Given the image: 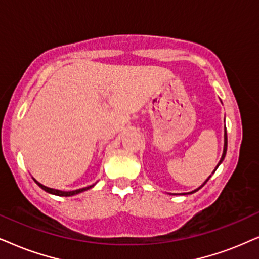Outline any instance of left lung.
<instances>
[{
    "mask_svg": "<svg viewBox=\"0 0 259 259\" xmlns=\"http://www.w3.org/2000/svg\"><path fill=\"white\" fill-rule=\"evenodd\" d=\"M226 152H227V132H226V126H225V145H224V153H222V156H221L220 161H219V163H218L217 168L219 167V166H220V163H221L222 161H224V159H225V156H226ZM217 168H215V169H214V172H215V171H217ZM214 172H212V173H214ZM210 177H211V176H209V178H210ZM209 178H208V179H207V181H205L204 183H203V184H202L201 186H199V188H197V189H196V190H194V191H191V192H188V194H194V192H196V191H198V190H199V189H201V188H202V186H204V184H205V183H207V182L209 181ZM182 195H186V194H182Z\"/></svg>",
    "mask_w": 259,
    "mask_h": 259,
    "instance_id": "obj_1",
    "label": "left lung"
}]
</instances>
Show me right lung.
<instances>
[{
	"mask_svg": "<svg viewBox=\"0 0 259 259\" xmlns=\"http://www.w3.org/2000/svg\"><path fill=\"white\" fill-rule=\"evenodd\" d=\"M33 181H34L35 183H37V184L39 185V188H41L42 190H44V191L49 192V194L56 195V196H64V197H68V196H74V195H77V194H80V192H83V191H86V190L91 189V188H93V186L96 185V184H93V185L86 186V188H82V189H77V190H74V191H61V190H56V189H51V188H48V186L42 185V184H40V183H39V182L35 181L34 178H33Z\"/></svg>",
	"mask_w": 259,
	"mask_h": 259,
	"instance_id": "1",
	"label": "right lung"
}]
</instances>
